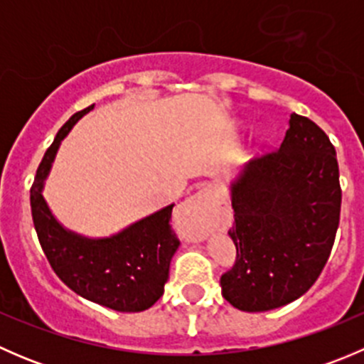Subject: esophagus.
<instances>
[{
  "label": "esophagus",
  "instance_id": "1",
  "mask_svg": "<svg viewBox=\"0 0 364 364\" xmlns=\"http://www.w3.org/2000/svg\"><path fill=\"white\" fill-rule=\"evenodd\" d=\"M220 204V196L213 186H204L199 192L185 200L179 213L190 216L196 223V236L203 237L209 222H211L213 211Z\"/></svg>",
  "mask_w": 364,
  "mask_h": 364
}]
</instances>
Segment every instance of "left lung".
<instances>
[{
	"mask_svg": "<svg viewBox=\"0 0 364 364\" xmlns=\"http://www.w3.org/2000/svg\"><path fill=\"white\" fill-rule=\"evenodd\" d=\"M236 264L222 294L243 311L292 303L315 284L340 223L335 146L308 117L291 114L277 151L253 159L230 183Z\"/></svg>",
	"mask_w": 364,
	"mask_h": 364,
	"instance_id": "1",
	"label": "left lung"
}]
</instances>
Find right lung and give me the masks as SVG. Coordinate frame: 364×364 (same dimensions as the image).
I'll list each match as a JSON object with an SVG mask.
<instances>
[{
	"mask_svg": "<svg viewBox=\"0 0 364 364\" xmlns=\"http://www.w3.org/2000/svg\"><path fill=\"white\" fill-rule=\"evenodd\" d=\"M93 107L70 117L40 161L29 192L33 223L50 267L75 294L116 311L148 310L164 294L168 266L179 247L168 223L174 204L114 236L93 240L65 229L43 199V185L61 141Z\"/></svg>",
	"mask_w": 364,
	"mask_h": 364,
	"instance_id": "add662e5",
	"label": "right lung"
}]
</instances>
